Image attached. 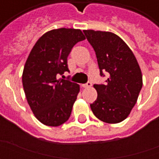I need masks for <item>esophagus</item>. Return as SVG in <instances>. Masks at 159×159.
<instances>
[{"label":"esophagus","mask_w":159,"mask_h":159,"mask_svg":"<svg viewBox=\"0 0 159 159\" xmlns=\"http://www.w3.org/2000/svg\"><path fill=\"white\" fill-rule=\"evenodd\" d=\"M91 86H92V83H91V82H88L86 84H83V85H82V87L84 88V89H88V88H90Z\"/></svg>","instance_id":"esophagus-1"}]
</instances>
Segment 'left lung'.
Instances as JSON below:
<instances>
[{
  "label": "left lung",
  "instance_id": "8db88e82",
  "mask_svg": "<svg viewBox=\"0 0 159 159\" xmlns=\"http://www.w3.org/2000/svg\"><path fill=\"white\" fill-rule=\"evenodd\" d=\"M83 32L97 57L100 76L107 71L106 84H94L98 96L90 104L94 116L107 123L126 119L142 88V74L135 56L112 32L85 30Z\"/></svg>",
  "mask_w": 159,
  "mask_h": 159
}]
</instances>
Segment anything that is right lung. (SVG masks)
Masks as SVG:
<instances>
[{"instance_id":"1","label":"right lung","mask_w":159,"mask_h":159,"mask_svg":"<svg viewBox=\"0 0 159 159\" xmlns=\"http://www.w3.org/2000/svg\"><path fill=\"white\" fill-rule=\"evenodd\" d=\"M85 39L81 30H52L40 37L28 56L23 87L35 117L47 126H59L71 114L80 86L58 76L69 71L67 57L75 44Z\"/></svg>"}]
</instances>
